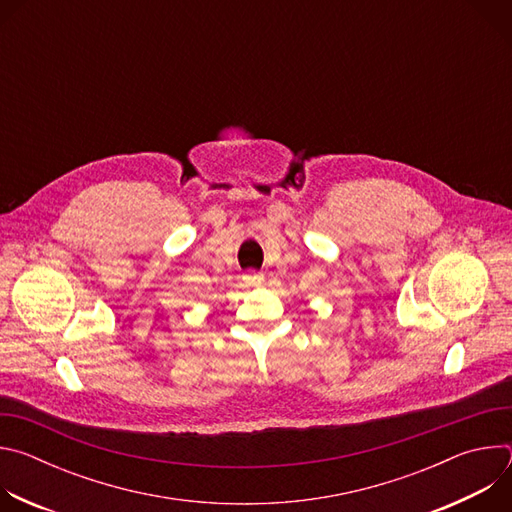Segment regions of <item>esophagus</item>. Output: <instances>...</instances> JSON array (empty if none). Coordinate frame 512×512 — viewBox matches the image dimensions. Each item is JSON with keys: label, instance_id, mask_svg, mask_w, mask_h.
<instances>
[{"label": "esophagus", "instance_id": "34e87169", "mask_svg": "<svg viewBox=\"0 0 512 512\" xmlns=\"http://www.w3.org/2000/svg\"><path fill=\"white\" fill-rule=\"evenodd\" d=\"M245 281H247V283H261V281H263V273L251 271V273L245 275Z\"/></svg>", "mask_w": 512, "mask_h": 512}]
</instances>
